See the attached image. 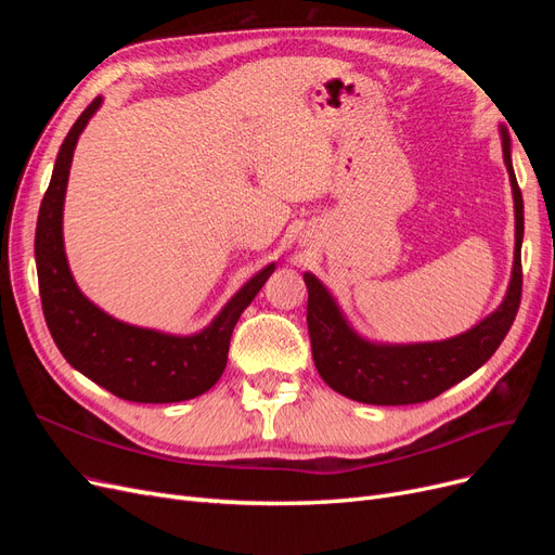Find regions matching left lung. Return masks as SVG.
<instances>
[{
  "instance_id": "left-lung-1",
  "label": "left lung",
  "mask_w": 555,
  "mask_h": 555,
  "mask_svg": "<svg viewBox=\"0 0 555 555\" xmlns=\"http://www.w3.org/2000/svg\"><path fill=\"white\" fill-rule=\"evenodd\" d=\"M502 153L514 190L516 251L512 282L502 306L481 324L444 343L373 345L347 326L338 306L314 275L306 273L308 331L319 375L351 400L367 405H414L459 384L489 361L509 333L524 292L520 243H524V196L512 169L509 137L502 131Z\"/></svg>"
}]
</instances>
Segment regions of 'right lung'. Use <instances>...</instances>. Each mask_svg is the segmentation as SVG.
Masks as SVG:
<instances>
[{
    "instance_id": "right-lung-1",
    "label": "right lung",
    "mask_w": 555,
    "mask_h": 555,
    "mask_svg": "<svg viewBox=\"0 0 555 555\" xmlns=\"http://www.w3.org/2000/svg\"><path fill=\"white\" fill-rule=\"evenodd\" d=\"M99 104L102 96L80 113L66 133L39 208L35 255L46 324L62 357L113 396L131 402L190 400L222 377L233 326L275 266L259 271L206 331L190 338L129 326L92 306L66 266L62 206L76 141Z\"/></svg>"
}]
</instances>
